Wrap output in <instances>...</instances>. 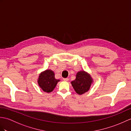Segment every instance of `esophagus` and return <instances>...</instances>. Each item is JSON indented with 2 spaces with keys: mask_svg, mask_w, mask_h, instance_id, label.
Here are the masks:
<instances>
[{
  "mask_svg": "<svg viewBox=\"0 0 131 131\" xmlns=\"http://www.w3.org/2000/svg\"><path fill=\"white\" fill-rule=\"evenodd\" d=\"M63 80H64V81H65V82H68V81H69V78H63Z\"/></svg>",
  "mask_w": 131,
  "mask_h": 131,
  "instance_id": "obj_1",
  "label": "esophagus"
}]
</instances>
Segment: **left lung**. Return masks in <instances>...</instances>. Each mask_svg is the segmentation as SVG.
<instances>
[{
	"label": "left lung",
	"instance_id": "1",
	"mask_svg": "<svg viewBox=\"0 0 131 131\" xmlns=\"http://www.w3.org/2000/svg\"><path fill=\"white\" fill-rule=\"evenodd\" d=\"M92 83V79L90 75L82 71L77 73L76 79L71 82V84L78 94H82L90 90Z\"/></svg>",
	"mask_w": 131,
	"mask_h": 131
}]
</instances>
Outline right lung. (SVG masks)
Instances as JSON below:
<instances>
[{"mask_svg":"<svg viewBox=\"0 0 131 131\" xmlns=\"http://www.w3.org/2000/svg\"><path fill=\"white\" fill-rule=\"evenodd\" d=\"M60 80L55 79L54 74L52 70H47L41 73L38 80L39 85L46 92H51L54 90Z\"/></svg>","mask_w":131,"mask_h":131,"instance_id":"obj_1","label":"right lung"}]
</instances>
